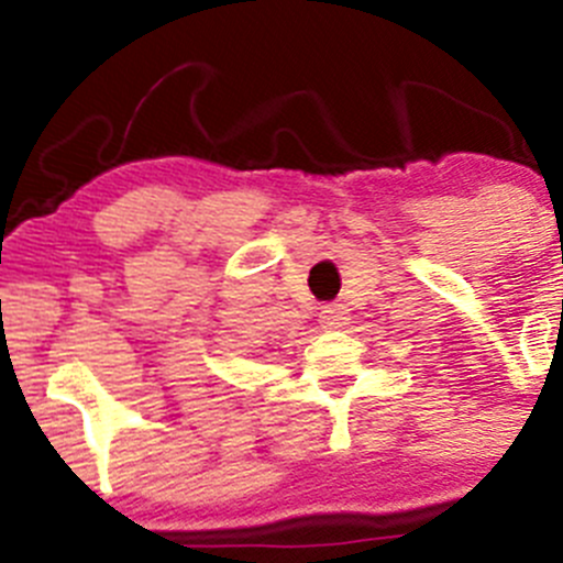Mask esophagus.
Segmentation results:
<instances>
[{
	"label": "esophagus",
	"instance_id": "1",
	"mask_svg": "<svg viewBox=\"0 0 563 563\" xmlns=\"http://www.w3.org/2000/svg\"><path fill=\"white\" fill-rule=\"evenodd\" d=\"M321 327L323 329H340L345 321H349V310L343 305H323L321 308Z\"/></svg>",
	"mask_w": 563,
	"mask_h": 563
}]
</instances>
